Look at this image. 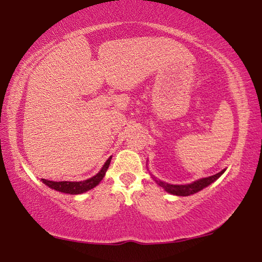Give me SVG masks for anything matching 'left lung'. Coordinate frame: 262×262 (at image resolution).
Instances as JSON below:
<instances>
[{"label":"left lung","mask_w":262,"mask_h":262,"mask_svg":"<svg viewBox=\"0 0 262 262\" xmlns=\"http://www.w3.org/2000/svg\"><path fill=\"white\" fill-rule=\"evenodd\" d=\"M224 171L225 170H222L221 172H219V173L208 177V178H202L200 180H196L194 181L193 184H189V185H170L161 180H156V183L168 193L174 194V195H180V196H188V195L196 193L199 190L207 187V186H209L211 183H214L216 179H219L220 177L224 173Z\"/></svg>","instance_id":"1"}]
</instances>
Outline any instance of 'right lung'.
Masks as SVG:
<instances>
[{"mask_svg": "<svg viewBox=\"0 0 262 262\" xmlns=\"http://www.w3.org/2000/svg\"><path fill=\"white\" fill-rule=\"evenodd\" d=\"M111 158L112 157H110L107 161H106L103 168H101L98 173L88 180H84V181H51L46 179H41V180L43 184L48 186V187H51L55 190H59V192L67 193V194H82L84 192H86V190H90L91 188L96 187V186L100 183L101 179L104 178L105 172L107 171V168L110 166Z\"/></svg>", "mask_w": 262, "mask_h": 262, "instance_id": "obj_1", "label": "right lung"}]
</instances>
